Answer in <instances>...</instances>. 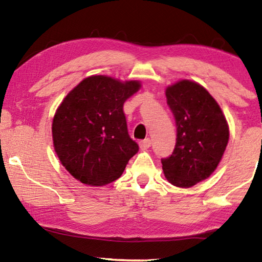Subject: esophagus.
Wrapping results in <instances>:
<instances>
[{
  "label": "esophagus",
  "instance_id": "esophagus-1",
  "mask_svg": "<svg viewBox=\"0 0 262 262\" xmlns=\"http://www.w3.org/2000/svg\"><path fill=\"white\" fill-rule=\"evenodd\" d=\"M150 145H151V140L150 139H145V140L140 142L141 149H148V148H150Z\"/></svg>",
  "mask_w": 262,
  "mask_h": 262
}]
</instances>
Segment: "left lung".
Segmentation results:
<instances>
[{"instance_id": "left-lung-1", "label": "left lung", "mask_w": 262, "mask_h": 262, "mask_svg": "<svg viewBox=\"0 0 262 262\" xmlns=\"http://www.w3.org/2000/svg\"><path fill=\"white\" fill-rule=\"evenodd\" d=\"M173 113L177 142L171 156L162 158L168 183L192 187L216 170L229 141L228 122L220 105L200 84L184 79L166 89Z\"/></svg>"}]
</instances>
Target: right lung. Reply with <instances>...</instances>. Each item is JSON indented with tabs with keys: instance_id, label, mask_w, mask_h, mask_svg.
I'll return each instance as SVG.
<instances>
[{
	"instance_id": "add662e5",
	"label": "right lung",
	"mask_w": 262,
	"mask_h": 262,
	"mask_svg": "<svg viewBox=\"0 0 262 262\" xmlns=\"http://www.w3.org/2000/svg\"><path fill=\"white\" fill-rule=\"evenodd\" d=\"M140 86L137 81L122 83L98 75L83 79L66 96L52 134L57 157L75 179L103 186L120 178L139 151L128 134L123 103Z\"/></svg>"
}]
</instances>
